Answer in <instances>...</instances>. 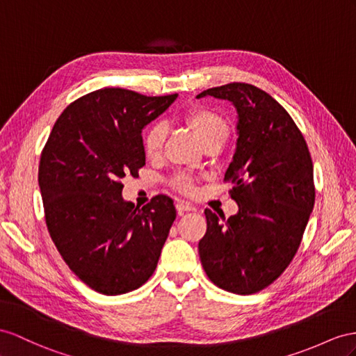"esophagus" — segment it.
Segmentation results:
<instances>
[{
	"label": "esophagus",
	"instance_id": "obj_1",
	"mask_svg": "<svg viewBox=\"0 0 356 356\" xmlns=\"http://www.w3.org/2000/svg\"><path fill=\"white\" fill-rule=\"evenodd\" d=\"M176 209H177V212L180 215L184 213V212H195V207L191 206V204H186V203H177Z\"/></svg>",
	"mask_w": 356,
	"mask_h": 356
}]
</instances>
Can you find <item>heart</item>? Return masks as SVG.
Listing matches in <instances>:
<instances>
[{
    "instance_id": "obj_1",
    "label": "heart",
    "mask_w": 356,
    "mask_h": 356,
    "mask_svg": "<svg viewBox=\"0 0 356 356\" xmlns=\"http://www.w3.org/2000/svg\"><path fill=\"white\" fill-rule=\"evenodd\" d=\"M186 122L191 126L203 145L211 141H225L229 135V123L225 118L209 108H195L186 115ZM167 138V127L163 123H153L144 135L143 147L149 158H156L161 154L163 143ZM175 186L185 194H191L194 189L193 181L185 176H179L175 180Z\"/></svg>"
}]
</instances>
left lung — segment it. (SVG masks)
I'll list each match as a JSON object with an SVG mask.
<instances>
[{
    "mask_svg": "<svg viewBox=\"0 0 356 356\" xmlns=\"http://www.w3.org/2000/svg\"><path fill=\"white\" fill-rule=\"evenodd\" d=\"M229 100L238 113V141L225 171L239 212L225 220L206 209L198 242L215 286L252 295L272 284L293 260L314 206L313 162L302 134L266 91L245 83L204 90L197 97Z\"/></svg>",
    "mask_w": 356,
    "mask_h": 356,
    "instance_id": "8db88e82",
    "label": "left lung"
}]
</instances>
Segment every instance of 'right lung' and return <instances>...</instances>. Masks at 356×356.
I'll use <instances>...</instances> for the list:
<instances>
[{"label":"right lung","instance_id":"1","mask_svg":"<svg viewBox=\"0 0 356 356\" xmlns=\"http://www.w3.org/2000/svg\"><path fill=\"white\" fill-rule=\"evenodd\" d=\"M177 95L100 88L76 99L52 127L39 163L44 220L70 270L102 295L141 287L156 269L176 207L156 195L143 207L122 179L145 165L143 129Z\"/></svg>","mask_w":356,"mask_h":356}]
</instances>
